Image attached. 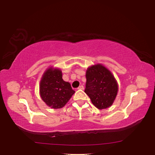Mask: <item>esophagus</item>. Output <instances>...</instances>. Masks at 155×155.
<instances>
[{"instance_id":"1","label":"esophagus","mask_w":155,"mask_h":155,"mask_svg":"<svg viewBox=\"0 0 155 155\" xmlns=\"http://www.w3.org/2000/svg\"><path fill=\"white\" fill-rule=\"evenodd\" d=\"M78 90H84V87H83V85H80L79 87H78Z\"/></svg>"}]
</instances>
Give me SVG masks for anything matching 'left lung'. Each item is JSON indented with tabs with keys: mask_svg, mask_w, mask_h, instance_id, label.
I'll use <instances>...</instances> for the list:
<instances>
[{
	"mask_svg": "<svg viewBox=\"0 0 155 155\" xmlns=\"http://www.w3.org/2000/svg\"><path fill=\"white\" fill-rule=\"evenodd\" d=\"M85 92L91 103L98 109L108 108L112 105L117 96L118 85L114 75L101 64H96L86 71Z\"/></svg>",
	"mask_w": 155,
	"mask_h": 155,
	"instance_id": "1",
	"label": "left lung"
}]
</instances>
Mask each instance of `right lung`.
I'll use <instances>...</instances> for the list:
<instances>
[{
  "label": "right lung",
  "mask_w": 155,
  "mask_h": 155,
  "mask_svg": "<svg viewBox=\"0 0 155 155\" xmlns=\"http://www.w3.org/2000/svg\"><path fill=\"white\" fill-rule=\"evenodd\" d=\"M71 85L62 78L61 70L49 68L44 73L40 84V94L48 107L61 109L74 94Z\"/></svg>",
  "instance_id": "add662e5"
}]
</instances>
